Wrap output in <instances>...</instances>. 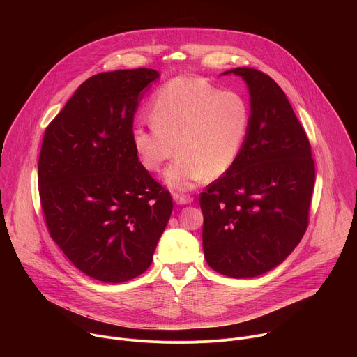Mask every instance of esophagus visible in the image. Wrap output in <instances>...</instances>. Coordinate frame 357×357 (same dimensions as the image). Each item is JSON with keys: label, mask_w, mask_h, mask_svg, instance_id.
<instances>
[{"label": "esophagus", "mask_w": 357, "mask_h": 357, "mask_svg": "<svg viewBox=\"0 0 357 357\" xmlns=\"http://www.w3.org/2000/svg\"><path fill=\"white\" fill-rule=\"evenodd\" d=\"M174 200L176 202V205H189V203L193 202V197L190 195L174 193Z\"/></svg>", "instance_id": "34e87169"}]
</instances>
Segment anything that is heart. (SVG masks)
I'll use <instances>...</instances> for the list:
<instances>
[{"label": "heart", "mask_w": 357, "mask_h": 357, "mask_svg": "<svg viewBox=\"0 0 357 357\" xmlns=\"http://www.w3.org/2000/svg\"><path fill=\"white\" fill-rule=\"evenodd\" d=\"M152 126L139 124L131 141L149 172H165V183L189 190L206 178L223 176L236 162L250 127V107L234 91H222L203 77H175L151 100Z\"/></svg>", "instance_id": "obj_1"}]
</instances>
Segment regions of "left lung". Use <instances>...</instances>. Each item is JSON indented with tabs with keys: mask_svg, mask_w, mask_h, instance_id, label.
<instances>
[{
	"mask_svg": "<svg viewBox=\"0 0 357 357\" xmlns=\"http://www.w3.org/2000/svg\"><path fill=\"white\" fill-rule=\"evenodd\" d=\"M250 91V127L234 165L200 193L203 252L231 278L281 264L307 231L315 183L310 139L282 89L266 73L236 68Z\"/></svg>",
	"mask_w": 357,
	"mask_h": 357,
	"instance_id": "obj_1",
	"label": "left lung"
}]
</instances>
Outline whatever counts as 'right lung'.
Listing matches in <instances>:
<instances>
[{"instance_id": "1", "label": "right lung", "mask_w": 357, "mask_h": 357, "mask_svg": "<svg viewBox=\"0 0 357 357\" xmlns=\"http://www.w3.org/2000/svg\"><path fill=\"white\" fill-rule=\"evenodd\" d=\"M154 69L83 82L45 130L38 185L50 237L86 275L119 284L142 274L172 213L171 193L141 165L131 134Z\"/></svg>"}]
</instances>
